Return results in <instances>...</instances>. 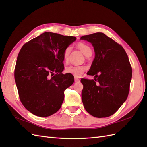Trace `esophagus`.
Instances as JSON below:
<instances>
[{
    "label": "esophagus",
    "mask_w": 147,
    "mask_h": 147,
    "mask_svg": "<svg viewBox=\"0 0 147 147\" xmlns=\"http://www.w3.org/2000/svg\"><path fill=\"white\" fill-rule=\"evenodd\" d=\"M75 83H78V82H80V80L77 78H75Z\"/></svg>",
    "instance_id": "obj_1"
}]
</instances>
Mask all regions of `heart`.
Masks as SVG:
<instances>
[{
  "mask_svg": "<svg viewBox=\"0 0 147 147\" xmlns=\"http://www.w3.org/2000/svg\"><path fill=\"white\" fill-rule=\"evenodd\" d=\"M78 48L82 51L84 55L88 57L89 55L92 54V50L91 47L88 44L84 43H79L77 45ZM71 51V47H67L63 53V57L64 60H67L69 54ZM86 70V67L84 65H71L65 68V72L68 74L74 75L76 77H80L84 73V71Z\"/></svg>",
  "mask_w": 147,
  "mask_h": 147,
  "instance_id": "heart-1",
  "label": "heart"
}]
</instances>
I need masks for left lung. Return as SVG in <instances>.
I'll use <instances>...</instances> for the list:
<instances>
[{
    "label": "left lung",
    "instance_id": "left-lung-1",
    "mask_svg": "<svg viewBox=\"0 0 147 147\" xmlns=\"http://www.w3.org/2000/svg\"><path fill=\"white\" fill-rule=\"evenodd\" d=\"M80 40L91 43L95 52L87 73L94 75V80L81 79L83 106L93 117H110L126 101L129 92L132 71L128 56L122 46L104 33L84 35Z\"/></svg>",
    "mask_w": 147,
    "mask_h": 147
}]
</instances>
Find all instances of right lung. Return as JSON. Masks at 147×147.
Returning a JSON list of instances; mask_svg holds the SVG:
<instances>
[{
  "mask_svg": "<svg viewBox=\"0 0 147 147\" xmlns=\"http://www.w3.org/2000/svg\"><path fill=\"white\" fill-rule=\"evenodd\" d=\"M76 37L46 32L25 43L18 55L15 80L20 100L30 113L49 117L58 111L64 91L74 82L62 74L63 53Z\"/></svg>",
  "mask_w": 147,
  "mask_h": 147,
  "instance_id": "add662e5",
  "label": "right lung"
}]
</instances>
